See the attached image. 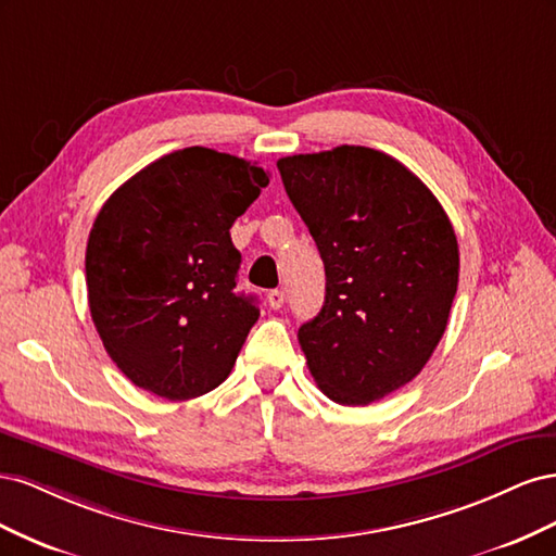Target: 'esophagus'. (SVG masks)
Listing matches in <instances>:
<instances>
[{"mask_svg":"<svg viewBox=\"0 0 556 556\" xmlns=\"http://www.w3.org/2000/svg\"><path fill=\"white\" fill-rule=\"evenodd\" d=\"M266 304L271 306L274 311L282 308V304H285V292H282V290H271V292L266 294Z\"/></svg>","mask_w":556,"mask_h":556,"instance_id":"1","label":"esophagus"}]
</instances>
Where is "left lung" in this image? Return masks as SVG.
Returning <instances> with one entry per match:
<instances>
[{"label": "left lung", "instance_id": "left-lung-1", "mask_svg": "<svg viewBox=\"0 0 556 556\" xmlns=\"http://www.w3.org/2000/svg\"><path fill=\"white\" fill-rule=\"evenodd\" d=\"M325 262L323 311L299 345L317 387L366 406L422 371L443 339L459 282V245L427 185L364 146L278 160Z\"/></svg>", "mask_w": 556, "mask_h": 556}]
</instances>
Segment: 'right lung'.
<instances>
[{"mask_svg":"<svg viewBox=\"0 0 556 556\" xmlns=\"http://www.w3.org/2000/svg\"><path fill=\"white\" fill-rule=\"evenodd\" d=\"M266 185L262 166L192 146L148 164L99 211L86 250L92 323L141 390L188 401L231 374L260 308L233 292L241 252L229 229Z\"/></svg>","mask_w":556,"mask_h":556,"instance_id":"add662e5","label":"right lung"}]
</instances>
